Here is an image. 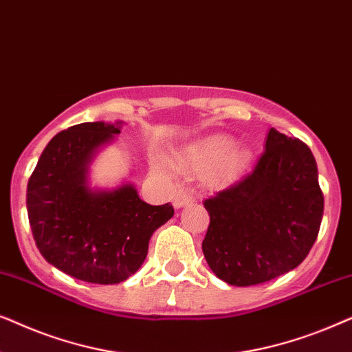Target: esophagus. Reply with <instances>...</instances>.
<instances>
[{
	"label": "esophagus",
	"instance_id": "1",
	"mask_svg": "<svg viewBox=\"0 0 352 352\" xmlns=\"http://www.w3.org/2000/svg\"><path fill=\"white\" fill-rule=\"evenodd\" d=\"M194 201H195L194 192L187 190V189H181L175 195V199H173V205H175V208H182V206L194 204Z\"/></svg>",
	"mask_w": 352,
	"mask_h": 352
}]
</instances>
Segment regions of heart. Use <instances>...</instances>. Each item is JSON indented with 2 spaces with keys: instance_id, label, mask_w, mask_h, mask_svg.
<instances>
[{
  "instance_id": "b5f03b06",
  "label": "heart",
  "mask_w": 352,
  "mask_h": 352,
  "mask_svg": "<svg viewBox=\"0 0 352 352\" xmlns=\"http://www.w3.org/2000/svg\"><path fill=\"white\" fill-rule=\"evenodd\" d=\"M234 141L226 136L210 139L204 146L194 148L190 152L189 160L199 170H210L211 179H226L239 170H242L248 160V153L245 151H232ZM155 168L160 170L162 163H155Z\"/></svg>"
}]
</instances>
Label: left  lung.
Wrapping results in <instances>:
<instances>
[{"instance_id": "8db88e82", "label": "left lung", "mask_w": 352, "mask_h": 352, "mask_svg": "<svg viewBox=\"0 0 352 352\" xmlns=\"http://www.w3.org/2000/svg\"><path fill=\"white\" fill-rule=\"evenodd\" d=\"M205 259L229 285L272 280L305 261L319 234L324 194L316 158L296 138L271 128L253 170L204 201Z\"/></svg>"}]
</instances>
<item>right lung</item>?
<instances>
[{
  "label": "right lung",
  "mask_w": 352,
  "mask_h": 352,
  "mask_svg": "<svg viewBox=\"0 0 352 352\" xmlns=\"http://www.w3.org/2000/svg\"><path fill=\"white\" fill-rule=\"evenodd\" d=\"M120 133L117 124L81 123L56 134L27 186L33 239L43 258L89 283H120L141 267L152 234L173 218L171 204L148 205L131 184L91 190L88 163Z\"/></svg>",
  "instance_id": "add662e5"
}]
</instances>
